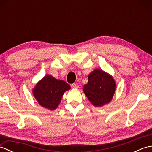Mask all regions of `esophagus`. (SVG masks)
Wrapping results in <instances>:
<instances>
[{
    "label": "esophagus",
    "mask_w": 152,
    "mask_h": 152,
    "mask_svg": "<svg viewBox=\"0 0 152 152\" xmlns=\"http://www.w3.org/2000/svg\"><path fill=\"white\" fill-rule=\"evenodd\" d=\"M72 86V88L74 89H78L79 88V86L78 84H76V83H73V84L71 85Z\"/></svg>",
    "instance_id": "34e87169"
}]
</instances>
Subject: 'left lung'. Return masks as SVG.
Masks as SVG:
<instances>
[{
    "mask_svg": "<svg viewBox=\"0 0 152 152\" xmlns=\"http://www.w3.org/2000/svg\"><path fill=\"white\" fill-rule=\"evenodd\" d=\"M116 89L113 77L101 69H95L88 76V82L83 91L91 104L101 107L112 101Z\"/></svg>",
    "mask_w": 152,
    "mask_h": 152,
    "instance_id": "obj_1",
    "label": "left lung"
}]
</instances>
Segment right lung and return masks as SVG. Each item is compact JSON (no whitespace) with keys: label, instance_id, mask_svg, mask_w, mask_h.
<instances>
[{"label":"right lung","instance_id":"obj_1","mask_svg":"<svg viewBox=\"0 0 152 152\" xmlns=\"http://www.w3.org/2000/svg\"><path fill=\"white\" fill-rule=\"evenodd\" d=\"M70 86L63 80L46 75L33 89V94L38 104L50 110H54L61 102L64 93Z\"/></svg>","mask_w":152,"mask_h":152}]
</instances>
